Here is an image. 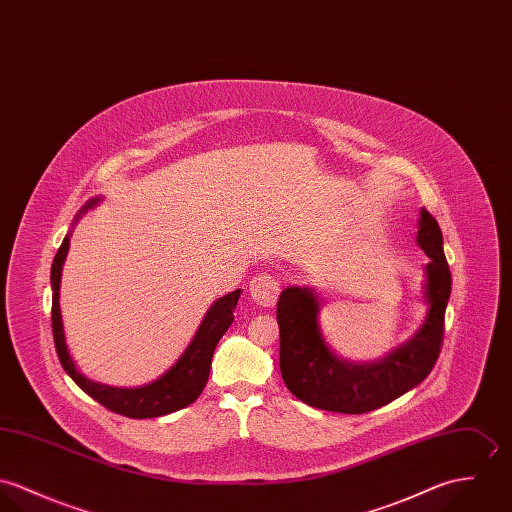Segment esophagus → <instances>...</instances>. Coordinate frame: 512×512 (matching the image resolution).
Instances as JSON below:
<instances>
[{"label":"esophagus","instance_id":"34e87169","mask_svg":"<svg viewBox=\"0 0 512 512\" xmlns=\"http://www.w3.org/2000/svg\"><path fill=\"white\" fill-rule=\"evenodd\" d=\"M281 284L271 273H259L249 281V296L261 308H273L277 304Z\"/></svg>","mask_w":512,"mask_h":512}]
</instances>
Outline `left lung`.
I'll list each match as a JSON object with an SVG mask.
<instances>
[{
    "label": "left lung",
    "mask_w": 512,
    "mask_h": 512,
    "mask_svg": "<svg viewBox=\"0 0 512 512\" xmlns=\"http://www.w3.org/2000/svg\"><path fill=\"white\" fill-rule=\"evenodd\" d=\"M418 243L430 257L426 265L428 316L412 340L379 363L351 365L338 359L322 340L316 296L298 286L283 290L277 304L281 375L294 397L330 412L365 414L393 402L430 375L444 343L452 273L444 255L442 229L426 210L420 212Z\"/></svg>",
    "instance_id": "8db88e82"
}]
</instances>
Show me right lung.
<instances>
[{"instance_id": "1", "label": "right lung", "mask_w": 512, "mask_h": 512, "mask_svg": "<svg viewBox=\"0 0 512 512\" xmlns=\"http://www.w3.org/2000/svg\"><path fill=\"white\" fill-rule=\"evenodd\" d=\"M96 200L88 202L82 212L92 208ZM68 251V237L62 239V245L58 247L53 269H51V284H53V310H51V322H53V336L57 347L58 359L64 371L72 377V381L94 400H98L102 406L112 410L115 414L127 416V418H157L163 414H171L174 410H180L188 406L200 397L208 383L210 365L214 357V349L220 338L228 332L233 322V310L239 300V290H233L224 298L216 300L214 306L208 310L206 318L202 320L196 336L188 349L182 353V357L174 363L161 379L147 387L139 389H114L106 385H98L94 381H88L84 375H80L68 355L64 332H62V320H60V308H58V286H60V271L62 263Z\"/></svg>"}]
</instances>
